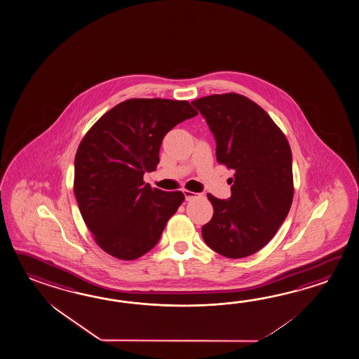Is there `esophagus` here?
I'll return each instance as SVG.
<instances>
[{
	"label": "esophagus",
	"mask_w": 359,
	"mask_h": 359,
	"mask_svg": "<svg viewBox=\"0 0 359 359\" xmlns=\"http://www.w3.org/2000/svg\"><path fill=\"white\" fill-rule=\"evenodd\" d=\"M183 193L187 201H191V199H194V198L199 197V194H197V193H194V191H187V189H185Z\"/></svg>",
	"instance_id": "1"
}]
</instances>
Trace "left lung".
Listing matches in <instances>:
<instances>
[{
  "label": "left lung",
  "mask_w": 359,
  "mask_h": 359,
  "mask_svg": "<svg viewBox=\"0 0 359 359\" xmlns=\"http://www.w3.org/2000/svg\"><path fill=\"white\" fill-rule=\"evenodd\" d=\"M191 104L213 133L217 162L234 170L231 197L207 194L213 216L202 236L221 256H250L270 242L292 207L289 142L269 114L244 95H207Z\"/></svg>",
  "instance_id": "1"
}]
</instances>
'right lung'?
<instances>
[{"label": "right lung", "mask_w": 359, "mask_h": 359, "mask_svg": "<svg viewBox=\"0 0 359 359\" xmlns=\"http://www.w3.org/2000/svg\"><path fill=\"white\" fill-rule=\"evenodd\" d=\"M196 115L188 101L132 98L107 111L81 140L74 193L93 239L110 256L146 255L183 203L182 191L152 189L143 175L157 168L163 137Z\"/></svg>", "instance_id": "add662e5"}]
</instances>
